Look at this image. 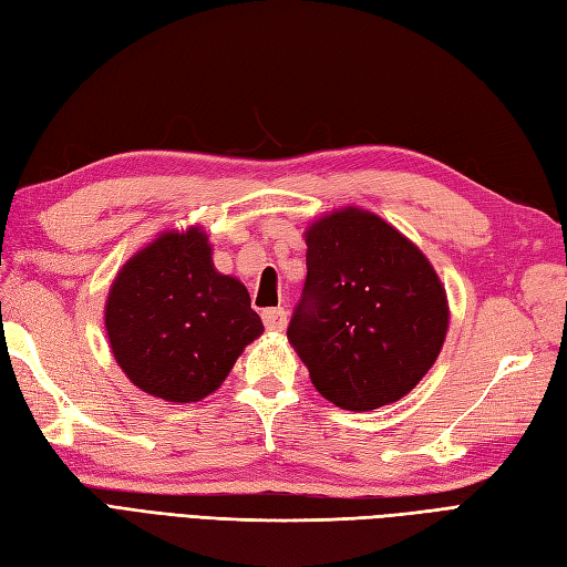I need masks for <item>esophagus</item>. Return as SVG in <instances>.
Wrapping results in <instances>:
<instances>
[{
  "instance_id": "obj_1",
  "label": "esophagus",
  "mask_w": 567,
  "mask_h": 567,
  "mask_svg": "<svg viewBox=\"0 0 567 567\" xmlns=\"http://www.w3.org/2000/svg\"><path fill=\"white\" fill-rule=\"evenodd\" d=\"M261 322H265V327L271 331H281L288 322V315L284 308H269L261 312Z\"/></svg>"
}]
</instances>
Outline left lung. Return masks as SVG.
Returning a JSON list of instances; mask_svg holds the SVG:
<instances>
[{
    "mask_svg": "<svg viewBox=\"0 0 567 567\" xmlns=\"http://www.w3.org/2000/svg\"><path fill=\"white\" fill-rule=\"evenodd\" d=\"M308 276L288 339L324 399L392 404L443 349L447 298L431 261L382 218L343 209L308 230Z\"/></svg>",
    "mask_w": 567,
    "mask_h": 567,
    "instance_id": "left-lung-1",
    "label": "left lung"
}]
</instances>
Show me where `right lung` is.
Segmentation results:
<instances>
[{"instance_id": "obj_1", "label": "right lung", "mask_w": 567, "mask_h": 567, "mask_svg": "<svg viewBox=\"0 0 567 567\" xmlns=\"http://www.w3.org/2000/svg\"><path fill=\"white\" fill-rule=\"evenodd\" d=\"M105 327L124 375L179 404L212 394L265 329L247 288L214 269L197 228L165 233L122 267Z\"/></svg>"}]
</instances>
